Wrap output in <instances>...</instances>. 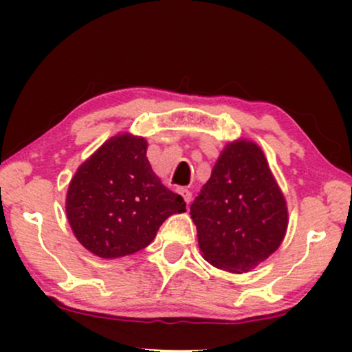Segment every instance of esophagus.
I'll return each mask as SVG.
<instances>
[{
    "instance_id": "34e87169",
    "label": "esophagus",
    "mask_w": 352,
    "mask_h": 352,
    "mask_svg": "<svg viewBox=\"0 0 352 352\" xmlns=\"http://www.w3.org/2000/svg\"><path fill=\"white\" fill-rule=\"evenodd\" d=\"M173 186H176L177 189H182V192H184V179H182V177H177V179H173ZM186 192H187V189H186Z\"/></svg>"
}]
</instances>
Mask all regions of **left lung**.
<instances>
[{"label":"left lung","mask_w":352,"mask_h":352,"mask_svg":"<svg viewBox=\"0 0 352 352\" xmlns=\"http://www.w3.org/2000/svg\"><path fill=\"white\" fill-rule=\"evenodd\" d=\"M146 153V139L118 134L70 181L67 219L76 240L96 256L113 259L146 248L165 219L186 211L184 199L162 184Z\"/></svg>","instance_id":"8db88e82"}]
</instances>
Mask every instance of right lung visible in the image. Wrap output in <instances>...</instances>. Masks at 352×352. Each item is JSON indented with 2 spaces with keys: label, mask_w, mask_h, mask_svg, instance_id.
<instances>
[{
  "label": "right lung",
  "mask_w": 352,
  "mask_h": 352,
  "mask_svg": "<svg viewBox=\"0 0 352 352\" xmlns=\"http://www.w3.org/2000/svg\"><path fill=\"white\" fill-rule=\"evenodd\" d=\"M201 256L211 266L242 274L280 247L288 211L258 147L230 144L190 205Z\"/></svg>",
  "instance_id": "1"
}]
</instances>
